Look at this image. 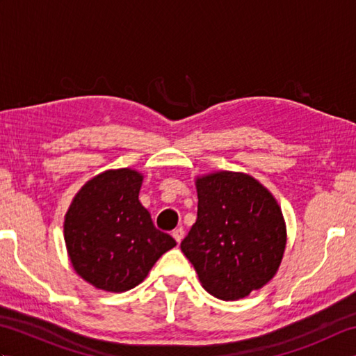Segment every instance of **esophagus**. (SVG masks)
<instances>
[{"label":"esophagus","mask_w":356,"mask_h":356,"mask_svg":"<svg viewBox=\"0 0 356 356\" xmlns=\"http://www.w3.org/2000/svg\"><path fill=\"white\" fill-rule=\"evenodd\" d=\"M184 236H185V229L184 228H176V229L172 231V237H174V240L177 241V243H180V241H182Z\"/></svg>","instance_id":"obj_1"}]
</instances>
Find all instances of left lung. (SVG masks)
I'll list each match as a JSON object with an SVG mask.
<instances>
[{"label": "left lung", "mask_w": 356, "mask_h": 356, "mask_svg": "<svg viewBox=\"0 0 356 356\" xmlns=\"http://www.w3.org/2000/svg\"><path fill=\"white\" fill-rule=\"evenodd\" d=\"M197 220L180 243L214 297L234 301L260 289L282 263L286 226L277 200L243 172L195 180Z\"/></svg>", "instance_id": "obj_1"}]
</instances>
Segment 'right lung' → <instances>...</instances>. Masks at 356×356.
Segmentation results:
<instances>
[{
  "instance_id": "add662e5",
  "label": "right lung",
  "mask_w": 356,
  "mask_h": 356,
  "mask_svg": "<svg viewBox=\"0 0 356 356\" xmlns=\"http://www.w3.org/2000/svg\"><path fill=\"white\" fill-rule=\"evenodd\" d=\"M142 176L105 171L81 188L65 214L64 238L74 270L97 289L125 292L176 246L139 202Z\"/></svg>"
}]
</instances>
